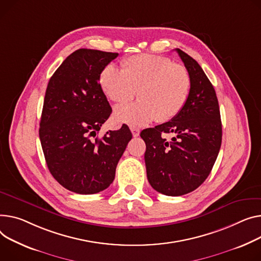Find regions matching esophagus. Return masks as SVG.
Returning a JSON list of instances; mask_svg holds the SVG:
<instances>
[{"mask_svg":"<svg viewBox=\"0 0 261 261\" xmlns=\"http://www.w3.org/2000/svg\"><path fill=\"white\" fill-rule=\"evenodd\" d=\"M130 130H131V132H132V135H133V137H137L138 135H140V130H138L137 128L131 127V128H130Z\"/></svg>","mask_w":261,"mask_h":261,"instance_id":"34e87169","label":"esophagus"}]
</instances>
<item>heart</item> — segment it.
I'll use <instances>...</instances> for the list:
<instances>
[{
  "label": "heart",
  "mask_w": 261,
  "mask_h": 261,
  "mask_svg": "<svg viewBox=\"0 0 261 261\" xmlns=\"http://www.w3.org/2000/svg\"><path fill=\"white\" fill-rule=\"evenodd\" d=\"M120 65L105 66L98 77L103 94L116 103L130 100L137 90L140 99L115 108L118 123L142 127L156 119L168 121L184 109L191 91L185 66L154 55L132 56Z\"/></svg>",
  "instance_id": "heart-1"
}]
</instances>
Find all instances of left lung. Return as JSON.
Here are the masks:
<instances>
[{
    "label": "left lung",
    "mask_w": 261,
    "mask_h": 261,
    "mask_svg": "<svg viewBox=\"0 0 261 261\" xmlns=\"http://www.w3.org/2000/svg\"><path fill=\"white\" fill-rule=\"evenodd\" d=\"M176 52L191 77L184 109L170 121L141 132L151 187L168 196L192 192L209 176L221 146V119L214 87L199 64L180 49ZM172 133L170 141L163 137Z\"/></svg>",
    "instance_id": "left-lung-1"
}]
</instances>
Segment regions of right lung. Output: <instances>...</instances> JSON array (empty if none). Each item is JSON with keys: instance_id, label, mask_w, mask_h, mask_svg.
<instances>
[{"instance_id": "1", "label": "right lung", "mask_w": 261, "mask_h": 261, "mask_svg": "<svg viewBox=\"0 0 261 261\" xmlns=\"http://www.w3.org/2000/svg\"><path fill=\"white\" fill-rule=\"evenodd\" d=\"M118 54L79 49L49 80L40 123L46 164L56 180L79 194L107 189L132 134L128 126L96 134L112 109L98 77Z\"/></svg>"}]
</instances>
